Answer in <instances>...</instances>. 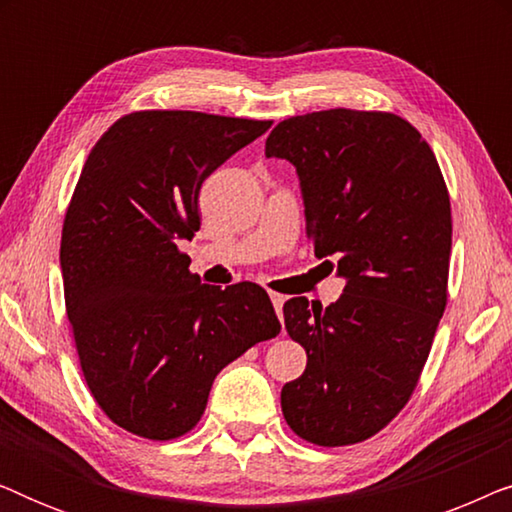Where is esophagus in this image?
<instances>
[{"label": "esophagus", "mask_w": 512, "mask_h": 512, "mask_svg": "<svg viewBox=\"0 0 512 512\" xmlns=\"http://www.w3.org/2000/svg\"><path fill=\"white\" fill-rule=\"evenodd\" d=\"M270 300H272V305H275V312H277V317L282 319V307H284V296L282 293H270Z\"/></svg>", "instance_id": "1"}]
</instances>
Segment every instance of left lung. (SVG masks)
<instances>
[{
    "mask_svg": "<svg viewBox=\"0 0 512 512\" xmlns=\"http://www.w3.org/2000/svg\"><path fill=\"white\" fill-rule=\"evenodd\" d=\"M265 156L296 167L307 240L338 258L340 300L284 303V326L307 352L282 412L321 447L363 443L410 401L447 305L452 209L431 146L389 111L326 109L270 132Z\"/></svg>",
    "mask_w": 512,
    "mask_h": 512,
    "instance_id": "8db88e82",
    "label": "left lung"
}]
</instances>
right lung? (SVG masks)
I'll list each match as a JSON object with an SVG mask.
<instances>
[{
	"instance_id": "add662e5",
	"label": "right lung",
	"mask_w": 512,
	"mask_h": 512,
	"mask_svg": "<svg viewBox=\"0 0 512 512\" xmlns=\"http://www.w3.org/2000/svg\"><path fill=\"white\" fill-rule=\"evenodd\" d=\"M272 121L144 109L90 151L60 240L65 307L95 403L121 429L174 440L214 377L282 331L258 284H200L179 240L200 230V186Z\"/></svg>"
}]
</instances>
